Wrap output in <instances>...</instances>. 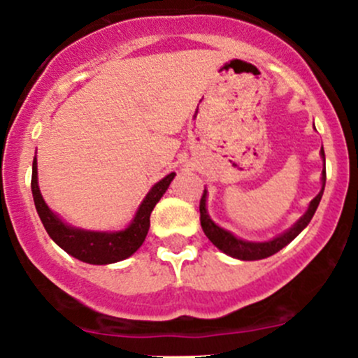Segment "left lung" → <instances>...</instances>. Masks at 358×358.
I'll list each match as a JSON object with an SVG mask.
<instances>
[{
	"instance_id": "1",
	"label": "left lung",
	"mask_w": 358,
	"mask_h": 358,
	"mask_svg": "<svg viewBox=\"0 0 358 358\" xmlns=\"http://www.w3.org/2000/svg\"><path fill=\"white\" fill-rule=\"evenodd\" d=\"M320 156L324 159V166H326V154H324V149H320ZM324 187H326V168L322 171V189L320 192L310 201L308 209H306L305 215L291 227L287 229L284 234H279L273 239L265 241V243H252V241H244L241 237H236L232 232L229 230L222 229V227L216 225L215 222L211 220V216L208 215V209H206V199H208V190L204 189V194L201 197V204H199V211H201V227L204 230L206 237L215 244L216 248L220 249L225 255L232 256V258L237 259H244V262H252V259H263L268 258V256L275 255L279 252L280 249L286 248L287 244L291 243L294 237L299 236L303 229L310 223V220L313 218L315 215L317 208H319V202L322 199L324 194Z\"/></svg>"
}]
</instances>
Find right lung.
Wrapping results in <instances>:
<instances>
[{
	"label": "right lung",
	"instance_id": "right-lung-1",
	"mask_svg": "<svg viewBox=\"0 0 358 358\" xmlns=\"http://www.w3.org/2000/svg\"><path fill=\"white\" fill-rule=\"evenodd\" d=\"M173 178H175V173H169L168 176L159 180L156 185L149 190L142 204L138 206L131 223L124 230H115V232H95V230L78 229V227L67 225L57 213H53L39 192L36 157L32 161L31 189L36 211H38L45 230L52 237L53 243L59 244L71 256L90 263V265H109V263H117L121 259L129 258L136 249L142 246L147 232H149L150 213L156 208L159 199L164 196Z\"/></svg>",
	"mask_w": 358,
	"mask_h": 358
}]
</instances>
